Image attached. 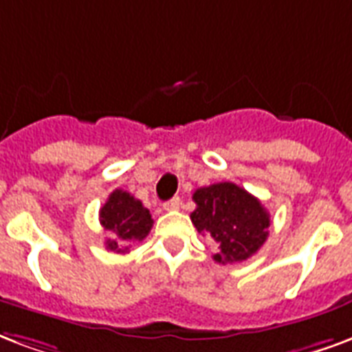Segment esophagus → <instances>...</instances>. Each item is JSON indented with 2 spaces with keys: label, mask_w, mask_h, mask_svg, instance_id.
Wrapping results in <instances>:
<instances>
[{
  "label": "esophagus",
  "mask_w": 352,
  "mask_h": 352,
  "mask_svg": "<svg viewBox=\"0 0 352 352\" xmlns=\"http://www.w3.org/2000/svg\"><path fill=\"white\" fill-rule=\"evenodd\" d=\"M179 207H181V199L179 197H171V199L164 203V210H177Z\"/></svg>",
  "instance_id": "34e87169"
}]
</instances>
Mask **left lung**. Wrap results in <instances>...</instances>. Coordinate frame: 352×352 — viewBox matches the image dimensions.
<instances>
[{"mask_svg": "<svg viewBox=\"0 0 352 352\" xmlns=\"http://www.w3.org/2000/svg\"><path fill=\"white\" fill-rule=\"evenodd\" d=\"M196 210L190 214L197 233L218 244L216 263L244 261L269 236L270 216L256 196L235 183H216L194 192Z\"/></svg>", "mask_w": 352, "mask_h": 352, "instance_id": "obj_1", "label": "left lung"}]
</instances>
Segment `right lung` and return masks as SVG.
I'll return each mask as SVG.
<instances>
[{
    "label": "right lung",
    "instance_id": "1",
    "mask_svg": "<svg viewBox=\"0 0 352 352\" xmlns=\"http://www.w3.org/2000/svg\"><path fill=\"white\" fill-rule=\"evenodd\" d=\"M98 220L106 231L113 233V236L106 239V250L116 254L129 252L130 244L143 241L153 228L149 209H145L143 203L129 192L119 188L113 190L102 205Z\"/></svg>",
    "mask_w": 352,
    "mask_h": 352
}]
</instances>
